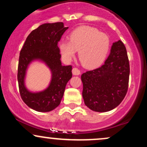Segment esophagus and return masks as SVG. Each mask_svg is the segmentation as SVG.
<instances>
[{
  "label": "esophagus",
  "instance_id": "esophagus-1",
  "mask_svg": "<svg viewBox=\"0 0 147 147\" xmlns=\"http://www.w3.org/2000/svg\"><path fill=\"white\" fill-rule=\"evenodd\" d=\"M72 74H73L74 75H80V70H79V69L77 68H72Z\"/></svg>",
  "mask_w": 147,
  "mask_h": 147
}]
</instances>
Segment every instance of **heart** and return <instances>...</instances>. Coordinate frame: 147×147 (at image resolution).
Segmentation results:
<instances>
[{
  "mask_svg": "<svg viewBox=\"0 0 147 147\" xmlns=\"http://www.w3.org/2000/svg\"><path fill=\"white\" fill-rule=\"evenodd\" d=\"M110 45V38L107 34L92 27L82 26L70 33V41L61 40L59 48L66 62L71 61L79 51V58L84 66L93 68L103 63Z\"/></svg>",
  "mask_w": 147,
  "mask_h": 147,
  "instance_id": "b5f03b06",
  "label": "heart"
}]
</instances>
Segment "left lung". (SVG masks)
I'll use <instances>...</instances> for the list:
<instances>
[{
  "instance_id": "1",
  "label": "left lung",
  "mask_w": 147,
  "mask_h": 147,
  "mask_svg": "<svg viewBox=\"0 0 147 147\" xmlns=\"http://www.w3.org/2000/svg\"><path fill=\"white\" fill-rule=\"evenodd\" d=\"M129 74L126 47L119 40L113 43L104 65L82 75L85 105L100 113L117 107L127 92Z\"/></svg>"
}]
</instances>
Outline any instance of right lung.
I'll use <instances>...</instances> for the list:
<instances>
[{
  "label": "right lung",
  "mask_w": 147,
  "mask_h": 147,
  "mask_svg": "<svg viewBox=\"0 0 147 147\" xmlns=\"http://www.w3.org/2000/svg\"><path fill=\"white\" fill-rule=\"evenodd\" d=\"M68 29L62 22L41 25L28 35L20 52L17 76L20 95L28 106L38 112H50L56 109L72 78V66L62 65L57 45ZM36 60L50 69L51 80L44 90L32 92L26 88L24 81L29 65Z\"/></svg>",
  "instance_id": "obj_1"
}]
</instances>
